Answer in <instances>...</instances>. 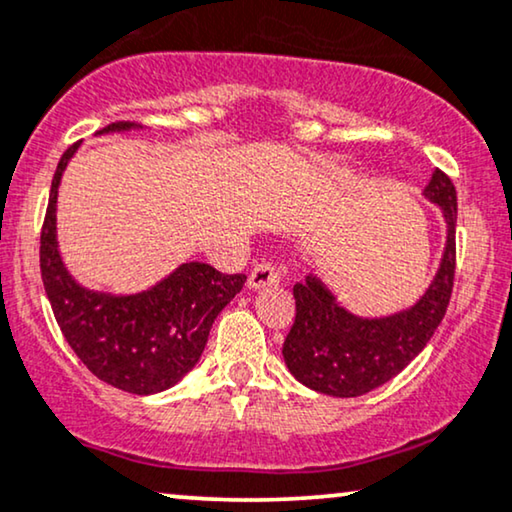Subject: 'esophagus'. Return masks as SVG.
<instances>
[{
  "mask_svg": "<svg viewBox=\"0 0 512 512\" xmlns=\"http://www.w3.org/2000/svg\"><path fill=\"white\" fill-rule=\"evenodd\" d=\"M281 281V274H278V269L274 267L271 262H260L255 264L248 276V288L250 290H262V288H269V285H276Z\"/></svg>",
  "mask_w": 512,
  "mask_h": 512,
  "instance_id": "34e87169",
  "label": "esophagus"
}]
</instances>
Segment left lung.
Returning a JSON list of instances; mask_svg holds the SVG:
<instances>
[{"label":"left lung","mask_w":512,"mask_h":512,"mask_svg":"<svg viewBox=\"0 0 512 512\" xmlns=\"http://www.w3.org/2000/svg\"><path fill=\"white\" fill-rule=\"evenodd\" d=\"M424 196L442 210L447 243L438 274L410 309L360 318L339 306L318 276H306L292 288L297 313L283 342V358L304 386L335 398H358L403 372L431 342L454 288L456 189L442 170H435Z\"/></svg>","instance_id":"8db88e82"}]
</instances>
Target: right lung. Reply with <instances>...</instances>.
<instances>
[{"instance_id":"1","label":"right lung","mask_w":512,"mask_h":512,"mask_svg":"<svg viewBox=\"0 0 512 512\" xmlns=\"http://www.w3.org/2000/svg\"><path fill=\"white\" fill-rule=\"evenodd\" d=\"M133 128L140 126L117 121L98 135ZM77 147L72 145L63 154L51 182L39 248L46 297L67 344L95 377L126 393H161L199 363L210 327L241 292L245 276L220 274L210 264L187 262L135 295H112L79 285L60 257L56 234L60 177Z\"/></svg>"}]
</instances>
